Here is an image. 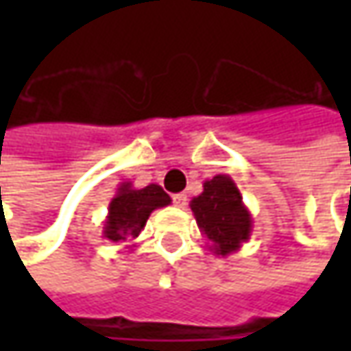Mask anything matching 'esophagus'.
I'll list each match as a JSON object with an SVG mask.
<instances>
[{"instance_id":"34e87169","label":"esophagus","mask_w":351,"mask_h":351,"mask_svg":"<svg viewBox=\"0 0 351 351\" xmlns=\"http://www.w3.org/2000/svg\"><path fill=\"white\" fill-rule=\"evenodd\" d=\"M173 205H176V207H180V209H183V207L187 205V195H185V193H178V195H173Z\"/></svg>"}]
</instances>
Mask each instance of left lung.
Listing matches in <instances>:
<instances>
[{
  "label": "left lung",
  "instance_id": "8db88e82",
  "mask_svg": "<svg viewBox=\"0 0 351 351\" xmlns=\"http://www.w3.org/2000/svg\"><path fill=\"white\" fill-rule=\"evenodd\" d=\"M201 234L210 244L209 250L217 256H228L240 250L252 234V215L244 205L240 189L230 176L219 173L203 183V193L191 199Z\"/></svg>",
  "mask_w": 351,
  "mask_h": 351
}]
</instances>
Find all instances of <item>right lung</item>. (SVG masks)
Masks as SVG:
<instances>
[{"instance_id": "right-lung-1", "label": "right lung", "mask_w": 351, "mask_h": 351, "mask_svg": "<svg viewBox=\"0 0 351 351\" xmlns=\"http://www.w3.org/2000/svg\"><path fill=\"white\" fill-rule=\"evenodd\" d=\"M169 195L156 183L134 189L130 182L117 187L115 197L109 203V213L103 224V238L111 242H132L146 226L152 210L168 207Z\"/></svg>"}]
</instances>
